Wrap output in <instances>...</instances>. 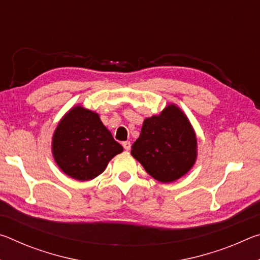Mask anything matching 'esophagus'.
Returning <instances> with one entry per match:
<instances>
[{
	"mask_svg": "<svg viewBox=\"0 0 260 260\" xmlns=\"http://www.w3.org/2000/svg\"><path fill=\"white\" fill-rule=\"evenodd\" d=\"M122 147L126 151H129L131 150V142L129 141H125V142H122Z\"/></svg>",
	"mask_w": 260,
	"mask_h": 260,
	"instance_id": "esophagus-1",
	"label": "esophagus"
}]
</instances>
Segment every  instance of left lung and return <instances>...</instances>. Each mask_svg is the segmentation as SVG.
<instances>
[{"label":"left lung","mask_w":260,"mask_h":260,"mask_svg":"<svg viewBox=\"0 0 260 260\" xmlns=\"http://www.w3.org/2000/svg\"><path fill=\"white\" fill-rule=\"evenodd\" d=\"M196 150V135L190 122L181 110L171 104L159 116L144 120L131 153L153 179L167 183L191 169Z\"/></svg>","instance_id":"left-lung-1"}]
</instances>
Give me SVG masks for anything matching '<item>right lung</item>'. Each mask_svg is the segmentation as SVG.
Listing matches in <instances>:
<instances>
[{"mask_svg":"<svg viewBox=\"0 0 260 260\" xmlns=\"http://www.w3.org/2000/svg\"><path fill=\"white\" fill-rule=\"evenodd\" d=\"M122 151L98 113L76 107L65 114L52 138V153L65 174L80 181L98 177Z\"/></svg>","mask_w":260,"mask_h":260,"instance_id":"obj_1","label":"right lung"}]
</instances>
